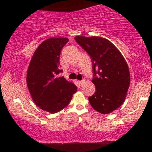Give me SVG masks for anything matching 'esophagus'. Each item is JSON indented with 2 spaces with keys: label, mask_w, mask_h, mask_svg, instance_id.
<instances>
[{
  "label": "esophagus",
  "mask_w": 152,
  "mask_h": 152,
  "mask_svg": "<svg viewBox=\"0 0 152 152\" xmlns=\"http://www.w3.org/2000/svg\"><path fill=\"white\" fill-rule=\"evenodd\" d=\"M78 83H79L80 85H81H81H83V83H85V80H82V81H78Z\"/></svg>",
  "instance_id": "esophagus-1"
}]
</instances>
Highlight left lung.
<instances>
[{
    "mask_svg": "<svg viewBox=\"0 0 152 152\" xmlns=\"http://www.w3.org/2000/svg\"><path fill=\"white\" fill-rule=\"evenodd\" d=\"M74 39L90 56L93 64L92 82L96 91L88 97L91 106L101 114H109L119 108L126 97L130 73L126 60L106 38L78 36Z\"/></svg>",
    "mask_w": 152,
    "mask_h": 152,
    "instance_id": "8db88e82",
    "label": "left lung"
}]
</instances>
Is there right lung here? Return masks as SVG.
I'll list each match as a JSON object with an SVG mask.
<instances>
[{
    "instance_id": "right-lung-1",
    "label": "right lung",
    "mask_w": 152,
    "mask_h": 152,
    "mask_svg": "<svg viewBox=\"0 0 152 152\" xmlns=\"http://www.w3.org/2000/svg\"><path fill=\"white\" fill-rule=\"evenodd\" d=\"M66 38H50L40 44L33 55L26 76L31 97L40 109L54 114L66 107L77 91L72 82L58 74L59 58Z\"/></svg>"
}]
</instances>
